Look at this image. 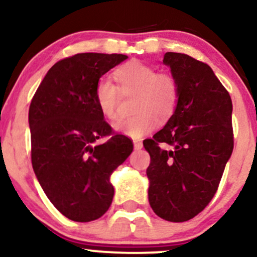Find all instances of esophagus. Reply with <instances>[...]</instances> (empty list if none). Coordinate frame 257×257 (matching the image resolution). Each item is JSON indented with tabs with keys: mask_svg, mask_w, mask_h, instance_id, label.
I'll list each match as a JSON object with an SVG mask.
<instances>
[{
	"mask_svg": "<svg viewBox=\"0 0 257 257\" xmlns=\"http://www.w3.org/2000/svg\"><path fill=\"white\" fill-rule=\"evenodd\" d=\"M143 143L140 140H134V149L135 150H141L143 149Z\"/></svg>",
	"mask_w": 257,
	"mask_h": 257,
	"instance_id": "obj_1",
	"label": "esophagus"
}]
</instances>
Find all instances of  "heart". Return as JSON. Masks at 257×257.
Returning <instances> with one entry per match:
<instances>
[{"instance_id":"1","label":"heart","mask_w":257,"mask_h":257,"mask_svg":"<svg viewBox=\"0 0 257 257\" xmlns=\"http://www.w3.org/2000/svg\"><path fill=\"white\" fill-rule=\"evenodd\" d=\"M115 83L108 77H101L94 88V99L105 118L118 117L120 93L134 94L132 108L137 111L122 118L114 128L132 138H141L156 128L158 119H167L178 106L180 89L173 75L158 72L152 65L131 60L113 71Z\"/></svg>"}]
</instances>
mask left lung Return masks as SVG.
I'll use <instances>...</instances> for the list:
<instances>
[{"instance_id": "1", "label": "left lung", "mask_w": 257, "mask_h": 257, "mask_svg": "<svg viewBox=\"0 0 257 257\" xmlns=\"http://www.w3.org/2000/svg\"><path fill=\"white\" fill-rule=\"evenodd\" d=\"M163 63L180 95L164 128L144 141L151 157L149 202L162 219L184 222L203 211L219 188L234 145L232 100L208 64L173 52Z\"/></svg>"}]
</instances>
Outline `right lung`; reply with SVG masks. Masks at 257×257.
<instances>
[{
    "instance_id": "1",
    "label": "right lung",
    "mask_w": 257,
    "mask_h": 257,
    "mask_svg": "<svg viewBox=\"0 0 257 257\" xmlns=\"http://www.w3.org/2000/svg\"><path fill=\"white\" fill-rule=\"evenodd\" d=\"M126 58L79 53L61 59L31 100L32 168L52 204L72 221L88 222L108 210L111 174L133 151L131 139L114 133L94 99L98 79Z\"/></svg>"
}]
</instances>
